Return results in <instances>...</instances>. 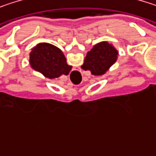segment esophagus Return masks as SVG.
I'll use <instances>...</instances> for the list:
<instances>
[{
	"instance_id": "1",
	"label": "esophagus",
	"mask_w": 156,
	"mask_h": 156,
	"mask_svg": "<svg viewBox=\"0 0 156 156\" xmlns=\"http://www.w3.org/2000/svg\"><path fill=\"white\" fill-rule=\"evenodd\" d=\"M75 72H76V73H77V72H78V71H75Z\"/></svg>"
}]
</instances>
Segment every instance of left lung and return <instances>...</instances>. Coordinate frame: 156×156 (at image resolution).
<instances>
[{"label": "left lung", "instance_id": "obj_1", "mask_svg": "<svg viewBox=\"0 0 156 156\" xmlns=\"http://www.w3.org/2000/svg\"><path fill=\"white\" fill-rule=\"evenodd\" d=\"M118 51L112 44L102 41L96 44L87 52L84 64L81 68L84 70H89L92 75H104L117 59Z\"/></svg>", "mask_w": 156, "mask_h": 156}]
</instances>
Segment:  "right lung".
Instances as JSON below:
<instances>
[{"label": "right lung", "instance_id": "obj_1", "mask_svg": "<svg viewBox=\"0 0 156 156\" xmlns=\"http://www.w3.org/2000/svg\"><path fill=\"white\" fill-rule=\"evenodd\" d=\"M30 64L34 70L50 79L68 75L72 68L67 64L62 51L49 43H39L32 48L30 53Z\"/></svg>", "mask_w": 156, "mask_h": 156}]
</instances>
